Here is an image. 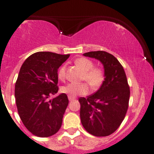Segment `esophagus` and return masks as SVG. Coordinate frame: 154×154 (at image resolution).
I'll use <instances>...</instances> for the list:
<instances>
[{
  "instance_id": "esophagus-1",
  "label": "esophagus",
  "mask_w": 154,
  "mask_h": 154,
  "mask_svg": "<svg viewBox=\"0 0 154 154\" xmlns=\"http://www.w3.org/2000/svg\"><path fill=\"white\" fill-rule=\"evenodd\" d=\"M68 99H69V101H72L75 99V98L74 97H71V96H68Z\"/></svg>"
}]
</instances>
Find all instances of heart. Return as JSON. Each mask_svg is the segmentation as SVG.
Returning a JSON list of instances; mask_svg holds the SVG:
<instances>
[{
    "instance_id": "heart-1",
    "label": "heart",
    "mask_w": 154,
    "mask_h": 154,
    "mask_svg": "<svg viewBox=\"0 0 154 154\" xmlns=\"http://www.w3.org/2000/svg\"><path fill=\"white\" fill-rule=\"evenodd\" d=\"M75 64L84 71L83 80L86 81L93 89L100 87L104 79V73L100 67H95L91 60L86 58H79L75 60ZM58 77L60 80H64L65 78V66L60 67L58 72ZM62 93H66L68 96L75 97L77 96H85L89 93L88 84L69 83L61 87Z\"/></svg>"
}]
</instances>
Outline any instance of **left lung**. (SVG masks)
<instances>
[{
    "label": "left lung",
    "instance_id": "8db88e82",
    "mask_svg": "<svg viewBox=\"0 0 154 154\" xmlns=\"http://www.w3.org/2000/svg\"><path fill=\"white\" fill-rule=\"evenodd\" d=\"M83 55L103 64L104 81L94 94L79 98L81 122L89 134L109 136L122 124L128 108L130 88L126 74L117 58L107 52H88Z\"/></svg>",
    "mask_w": 154,
    "mask_h": 154
}]
</instances>
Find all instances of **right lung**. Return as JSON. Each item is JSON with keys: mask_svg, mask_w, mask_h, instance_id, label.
<instances>
[{"mask_svg": "<svg viewBox=\"0 0 154 154\" xmlns=\"http://www.w3.org/2000/svg\"><path fill=\"white\" fill-rule=\"evenodd\" d=\"M69 57L38 52L20 67L15 88L16 106L22 122L33 135L49 137L61 128L69 100L65 93L50 96L58 93V69Z\"/></svg>", "mask_w": 154, "mask_h": 154, "instance_id": "right-lung-1", "label": "right lung"}]
</instances>
